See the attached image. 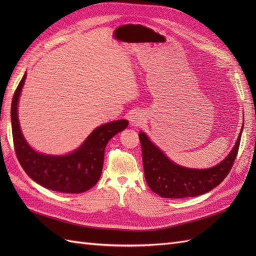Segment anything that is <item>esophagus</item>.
Masks as SVG:
<instances>
[{
	"label": "esophagus",
	"instance_id": "obj_1",
	"mask_svg": "<svg viewBox=\"0 0 256 256\" xmlns=\"http://www.w3.org/2000/svg\"><path fill=\"white\" fill-rule=\"evenodd\" d=\"M131 124L132 126H138L144 120V116L141 113H136L131 116Z\"/></svg>",
	"mask_w": 256,
	"mask_h": 256
}]
</instances>
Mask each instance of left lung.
<instances>
[{
  "label": "left lung",
  "mask_w": 256,
  "mask_h": 256,
  "mask_svg": "<svg viewBox=\"0 0 256 256\" xmlns=\"http://www.w3.org/2000/svg\"><path fill=\"white\" fill-rule=\"evenodd\" d=\"M242 132L228 157L212 168L198 170L175 164L152 144L143 132L141 141L145 180L158 196L166 198H182L202 196L220 184L230 173L238 154Z\"/></svg>",
  "instance_id": "1"
}]
</instances>
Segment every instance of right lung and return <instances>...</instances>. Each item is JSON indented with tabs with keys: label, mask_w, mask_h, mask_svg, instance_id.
Here are the masks:
<instances>
[{
	"label": "right lung",
	"mask_w": 256,
	"mask_h": 256,
	"mask_svg": "<svg viewBox=\"0 0 256 256\" xmlns=\"http://www.w3.org/2000/svg\"><path fill=\"white\" fill-rule=\"evenodd\" d=\"M26 78L24 74L12 102L14 146L24 172L42 187L64 193H81L97 184L102 176L104 150L111 138L128 126L120 120L97 127L78 150L65 156H51L35 152L22 134L18 120V102Z\"/></svg>",
	"instance_id": "right-lung-1"
}]
</instances>
